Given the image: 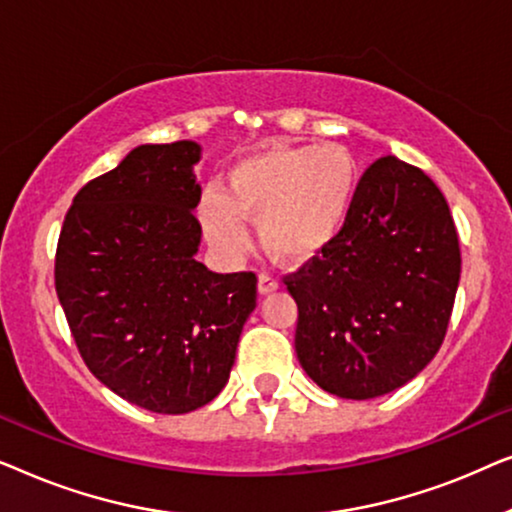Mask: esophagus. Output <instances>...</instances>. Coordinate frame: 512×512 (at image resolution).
<instances>
[{
  "instance_id": "obj_1",
  "label": "esophagus",
  "mask_w": 512,
  "mask_h": 512,
  "mask_svg": "<svg viewBox=\"0 0 512 512\" xmlns=\"http://www.w3.org/2000/svg\"><path fill=\"white\" fill-rule=\"evenodd\" d=\"M277 289H279L277 277L268 275V272H261V275H258V293H261V296H265V293L277 291Z\"/></svg>"
}]
</instances>
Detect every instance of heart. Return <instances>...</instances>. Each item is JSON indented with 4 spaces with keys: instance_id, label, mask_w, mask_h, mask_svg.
Masks as SVG:
<instances>
[{
    "instance_id": "obj_1",
    "label": "heart",
    "mask_w": 512,
    "mask_h": 512,
    "mask_svg": "<svg viewBox=\"0 0 512 512\" xmlns=\"http://www.w3.org/2000/svg\"><path fill=\"white\" fill-rule=\"evenodd\" d=\"M359 163L340 144H265L230 167L226 191H207L200 223L223 254L249 247L247 219L279 261L300 263L324 251L352 214Z\"/></svg>"
}]
</instances>
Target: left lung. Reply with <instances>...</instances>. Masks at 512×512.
<instances>
[{"label":"left lung","instance_id":"obj_1","mask_svg":"<svg viewBox=\"0 0 512 512\" xmlns=\"http://www.w3.org/2000/svg\"><path fill=\"white\" fill-rule=\"evenodd\" d=\"M459 275V235L440 188L415 165L375 160L340 235L284 277L298 303L300 366L352 401L403 387L443 345Z\"/></svg>","mask_w":512,"mask_h":512}]
</instances>
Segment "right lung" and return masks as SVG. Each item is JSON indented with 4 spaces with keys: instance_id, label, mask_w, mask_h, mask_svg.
<instances>
[{
    "instance_id": "right-lung-1",
    "label": "right lung",
    "mask_w": 512,
    "mask_h": 512,
    "mask_svg": "<svg viewBox=\"0 0 512 512\" xmlns=\"http://www.w3.org/2000/svg\"><path fill=\"white\" fill-rule=\"evenodd\" d=\"M200 146L142 144L76 193L55 251V291L81 359L125 401L184 415L226 387L256 275L195 261Z\"/></svg>"
}]
</instances>
